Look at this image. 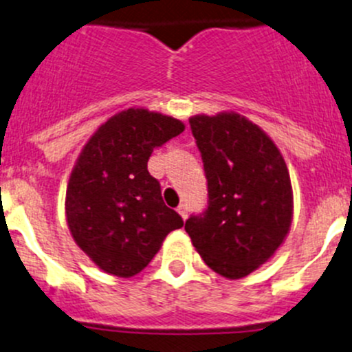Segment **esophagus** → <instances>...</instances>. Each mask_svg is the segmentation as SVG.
I'll list each match as a JSON object with an SVG mask.
<instances>
[{
    "instance_id": "esophagus-1",
    "label": "esophagus",
    "mask_w": 352,
    "mask_h": 352,
    "mask_svg": "<svg viewBox=\"0 0 352 352\" xmlns=\"http://www.w3.org/2000/svg\"><path fill=\"white\" fill-rule=\"evenodd\" d=\"M177 211H179V214L182 216V219H186L187 216H189V208H187V204H180L179 208H177Z\"/></svg>"
}]
</instances>
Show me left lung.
I'll return each instance as SVG.
<instances>
[{"label": "left lung", "mask_w": 352, "mask_h": 352, "mask_svg": "<svg viewBox=\"0 0 352 352\" xmlns=\"http://www.w3.org/2000/svg\"><path fill=\"white\" fill-rule=\"evenodd\" d=\"M208 179V209L186 221L202 261L240 279L265 264L285 242L293 189L281 151L236 112L189 119Z\"/></svg>", "instance_id": "8db88e82"}]
</instances>
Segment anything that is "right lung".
Here are the masks:
<instances>
[{
	"label": "right lung",
	"instance_id": "right-lung-1",
	"mask_svg": "<svg viewBox=\"0 0 352 352\" xmlns=\"http://www.w3.org/2000/svg\"><path fill=\"white\" fill-rule=\"evenodd\" d=\"M186 129L179 119L127 109L88 140L66 190V219L78 247L109 274L143 271L170 232L184 221L162 199L148 160Z\"/></svg>",
	"mask_w": 352,
	"mask_h": 352
}]
</instances>
